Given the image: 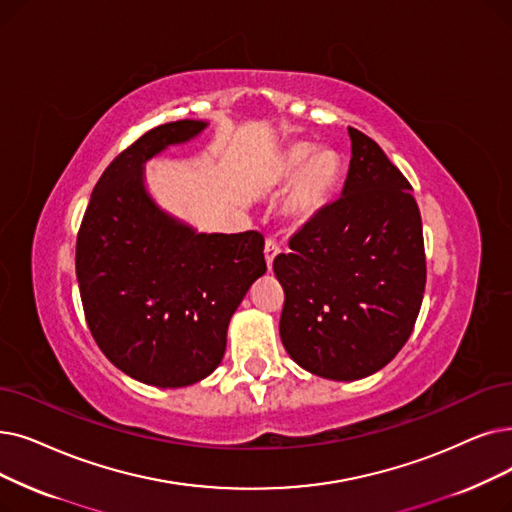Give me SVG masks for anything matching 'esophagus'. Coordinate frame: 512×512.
I'll return each instance as SVG.
<instances>
[{"label":"esophagus","mask_w":512,"mask_h":512,"mask_svg":"<svg viewBox=\"0 0 512 512\" xmlns=\"http://www.w3.org/2000/svg\"><path fill=\"white\" fill-rule=\"evenodd\" d=\"M263 253H265V263H268V268L272 270V263H274L276 255L280 253V244H278L274 238H268V240H265Z\"/></svg>","instance_id":"obj_1"}]
</instances>
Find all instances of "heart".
I'll use <instances>...</instances> for the list:
<instances>
[{
    "instance_id": "b5f03b06",
    "label": "heart",
    "mask_w": 512,
    "mask_h": 512,
    "mask_svg": "<svg viewBox=\"0 0 512 512\" xmlns=\"http://www.w3.org/2000/svg\"><path fill=\"white\" fill-rule=\"evenodd\" d=\"M341 173L343 163L335 150L295 142L286 146L265 169V184L282 186L288 182L284 215L297 224H305L332 203Z\"/></svg>"
}]
</instances>
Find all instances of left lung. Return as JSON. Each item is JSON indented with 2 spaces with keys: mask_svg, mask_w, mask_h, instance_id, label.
<instances>
[{
  "mask_svg": "<svg viewBox=\"0 0 512 512\" xmlns=\"http://www.w3.org/2000/svg\"><path fill=\"white\" fill-rule=\"evenodd\" d=\"M339 201L274 259L284 288L280 339L307 372L358 381L387 366L412 335L427 282L412 186L366 133L349 127Z\"/></svg>",
  "mask_w": 512,
  "mask_h": 512,
  "instance_id": "8db88e82",
  "label": "left lung"
}]
</instances>
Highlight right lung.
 Returning <instances> with one entry per match:
<instances>
[{"label": "right lung", "instance_id": "add662e5", "mask_svg": "<svg viewBox=\"0 0 512 512\" xmlns=\"http://www.w3.org/2000/svg\"><path fill=\"white\" fill-rule=\"evenodd\" d=\"M205 127L165 123L123 150L98 180L77 234L92 337L121 372L163 389L194 385L221 364L230 318L268 270L259 232H196L146 190L144 163Z\"/></svg>", "mask_w": 512, "mask_h": 512}]
</instances>
